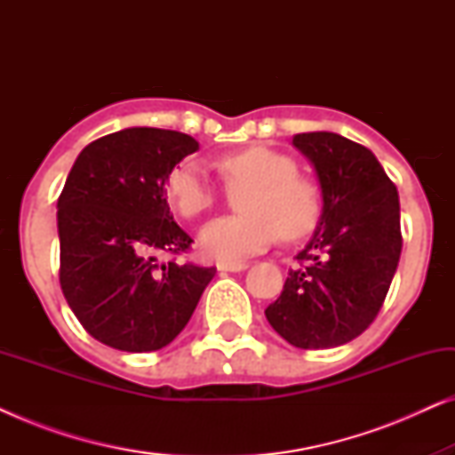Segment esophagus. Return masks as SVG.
Listing matches in <instances>:
<instances>
[{
	"label": "esophagus",
	"mask_w": 455,
	"mask_h": 455,
	"mask_svg": "<svg viewBox=\"0 0 455 455\" xmlns=\"http://www.w3.org/2000/svg\"><path fill=\"white\" fill-rule=\"evenodd\" d=\"M246 267H248V263H242V260H220V263H217V269L228 271V273L244 271Z\"/></svg>",
	"instance_id": "obj_1"
}]
</instances>
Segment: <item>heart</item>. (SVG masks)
I'll return each instance as SVG.
<instances>
[{
	"instance_id": "1",
	"label": "heart",
	"mask_w": 455,
	"mask_h": 455,
	"mask_svg": "<svg viewBox=\"0 0 455 455\" xmlns=\"http://www.w3.org/2000/svg\"><path fill=\"white\" fill-rule=\"evenodd\" d=\"M226 190L240 195L244 215L221 217L201 232V248L223 260L246 259L279 238L298 240L313 232L323 215V195L313 180L298 176L296 161L267 147H248L217 161ZM165 195L186 220L207 213L220 190L201 165L182 161L167 173Z\"/></svg>"
}]
</instances>
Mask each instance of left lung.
I'll use <instances>...</instances> for the list:
<instances>
[{"mask_svg": "<svg viewBox=\"0 0 455 455\" xmlns=\"http://www.w3.org/2000/svg\"><path fill=\"white\" fill-rule=\"evenodd\" d=\"M291 142L313 161L323 215L265 316L291 346L321 350L347 344L377 319L402 254L400 198L358 142L335 132Z\"/></svg>", "mask_w": 455, "mask_h": 455, "instance_id": "1", "label": "left lung"}]
</instances>
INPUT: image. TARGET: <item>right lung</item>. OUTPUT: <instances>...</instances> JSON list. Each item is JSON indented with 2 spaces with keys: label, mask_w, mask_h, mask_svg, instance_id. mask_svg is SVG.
<instances>
[{
  "label": "right lung",
  "mask_w": 455,
  "mask_h": 455,
  "mask_svg": "<svg viewBox=\"0 0 455 455\" xmlns=\"http://www.w3.org/2000/svg\"><path fill=\"white\" fill-rule=\"evenodd\" d=\"M198 151L188 134L126 128L74 161L58 198L60 285L72 313L101 344L155 352L182 331L215 267L178 263L192 238L173 221L165 180ZM159 253L172 259L161 264Z\"/></svg>",
  "instance_id": "add662e5"
}]
</instances>
